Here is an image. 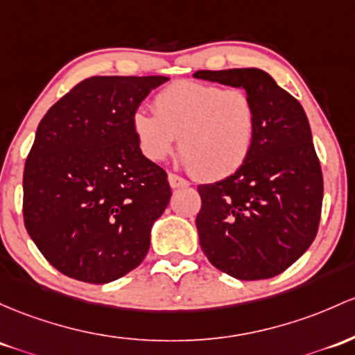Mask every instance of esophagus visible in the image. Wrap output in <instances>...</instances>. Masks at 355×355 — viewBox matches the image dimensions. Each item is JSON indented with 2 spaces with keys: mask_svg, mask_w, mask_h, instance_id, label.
<instances>
[{
  "mask_svg": "<svg viewBox=\"0 0 355 355\" xmlns=\"http://www.w3.org/2000/svg\"><path fill=\"white\" fill-rule=\"evenodd\" d=\"M168 184L171 189H180V187H189V182L185 180V178L178 177V175L175 173H168Z\"/></svg>",
  "mask_w": 355,
  "mask_h": 355,
  "instance_id": "obj_1",
  "label": "esophagus"
}]
</instances>
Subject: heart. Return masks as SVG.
Here are the masks:
<instances>
[{"label": "heart", "mask_w": 355, "mask_h": 355, "mask_svg": "<svg viewBox=\"0 0 355 355\" xmlns=\"http://www.w3.org/2000/svg\"><path fill=\"white\" fill-rule=\"evenodd\" d=\"M155 114L138 109L131 130L150 162L178 151L200 180H220L246 163L254 143L258 114L243 89L200 83H175L153 101Z\"/></svg>", "instance_id": "heart-1"}]
</instances>
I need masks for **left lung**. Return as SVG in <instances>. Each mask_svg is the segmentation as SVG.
I'll return each instance as SVG.
<instances>
[{
	"mask_svg": "<svg viewBox=\"0 0 355 355\" xmlns=\"http://www.w3.org/2000/svg\"><path fill=\"white\" fill-rule=\"evenodd\" d=\"M193 77L244 89L258 114L246 163L224 180L198 185L200 248L232 278H272L310 248L320 222L323 177L309 119L261 69L198 70Z\"/></svg>",
	"mask_w": 355,
	"mask_h": 355,
	"instance_id": "8db88e82",
	"label": "left lung"
}]
</instances>
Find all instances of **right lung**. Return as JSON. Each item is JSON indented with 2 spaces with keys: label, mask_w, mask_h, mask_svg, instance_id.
Wrapping results in <instances>:
<instances>
[{
  "label": "right lung",
  "mask_w": 355,
  "mask_h": 355,
  "mask_svg": "<svg viewBox=\"0 0 355 355\" xmlns=\"http://www.w3.org/2000/svg\"><path fill=\"white\" fill-rule=\"evenodd\" d=\"M168 77L96 76L46 111L23 171L25 227L45 259L84 283L141 264L171 190L139 150L131 118Z\"/></svg>",
  "instance_id": "obj_1"
}]
</instances>
